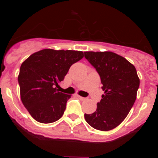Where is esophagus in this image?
<instances>
[{"label":"esophagus","mask_w":158,"mask_h":158,"mask_svg":"<svg viewBox=\"0 0 158 158\" xmlns=\"http://www.w3.org/2000/svg\"><path fill=\"white\" fill-rule=\"evenodd\" d=\"M77 97L79 99H80V100H86V98H85V97H82V96H79V95H77Z\"/></svg>","instance_id":"esophagus-1"}]
</instances>
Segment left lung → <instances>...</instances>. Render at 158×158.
Wrapping results in <instances>:
<instances>
[{"label":"left lung","instance_id":"left-lung-1","mask_svg":"<svg viewBox=\"0 0 158 158\" xmlns=\"http://www.w3.org/2000/svg\"><path fill=\"white\" fill-rule=\"evenodd\" d=\"M85 57L100 75L104 91L96 111L85 114V118L95 129L110 131L125 119L135 104L140 84L136 69L111 51H85Z\"/></svg>","mask_w":158,"mask_h":158}]
</instances>
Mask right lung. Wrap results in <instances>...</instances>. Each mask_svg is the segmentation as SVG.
I'll return each mask as SVG.
<instances>
[{
  "mask_svg": "<svg viewBox=\"0 0 158 158\" xmlns=\"http://www.w3.org/2000/svg\"><path fill=\"white\" fill-rule=\"evenodd\" d=\"M83 57L82 51L44 49L22 63L18 76L20 98L37 122L51 123L62 116L71 95L60 93L57 88L71 65Z\"/></svg>",
  "mask_w": 158,
  "mask_h": 158,
  "instance_id": "1",
  "label": "right lung"
}]
</instances>
